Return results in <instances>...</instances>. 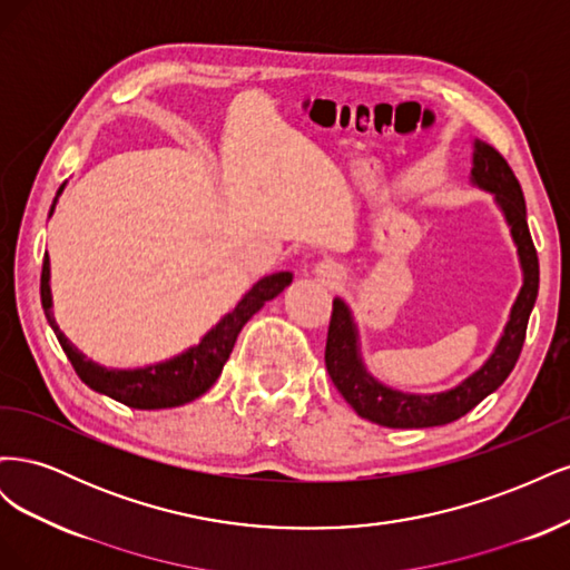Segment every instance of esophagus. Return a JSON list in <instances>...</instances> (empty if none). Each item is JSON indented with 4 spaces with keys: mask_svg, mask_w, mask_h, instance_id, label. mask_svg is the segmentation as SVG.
Listing matches in <instances>:
<instances>
[{
    "mask_svg": "<svg viewBox=\"0 0 570 570\" xmlns=\"http://www.w3.org/2000/svg\"><path fill=\"white\" fill-rule=\"evenodd\" d=\"M316 273L321 275L323 281H327V283H337V281L342 278V271H340V266H337V264H333V262H321V264L316 266Z\"/></svg>",
    "mask_w": 570,
    "mask_h": 570,
    "instance_id": "esophagus-1",
    "label": "esophagus"
}]
</instances>
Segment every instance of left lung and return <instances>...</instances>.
<instances>
[{"instance_id": "obj_1", "label": "left lung", "mask_w": 570, "mask_h": 570, "mask_svg": "<svg viewBox=\"0 0 570 570\" xmlns=\"http://www.w3.org/2000/svg\"><path fill=\"white\" fill-rule=\"evenodd\" d=\"M473 164V180L480 187L494 193L499 206H502V212L511 226V235L515 239V245H519L521 264L525 273L521 295L511 308V318L507 323L504 337L497 344V350L488 364L478 373H473L469 381H463L459 387L442 394H402L375 383L364 371V366H361V361L356 356V333L352 316L344 302L335 299L325 340V368L337 392L347 400V404L361 419H368L385 428L446 425L465 416V413L485 400L490 392L502 385L521 356L528 318L534 299H538L540 287V262L538 249H534L528 230L523 189L509 161L494 147L485 142H475Z\"/></svg>"}]
</instances>
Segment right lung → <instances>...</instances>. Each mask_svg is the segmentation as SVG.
<instances>
[{
  "instance_id": "right-lung-1",
  "label": "right lung",
  "mask_w": 570,
  "mask_h": 570,
  "mask_svg": "<svg viewBox=\"0 0 570 570\" xmlns=\"http://www.w3.org/2000/svg\"><path fill=\"white\" fill-rule=\"evenodd\" d=\"M61 193V187H59ZM292 283L289 273H273L258 281L247 295L243 297L233 312L223 318L212 333H206L197 347L187 350L185 354L166 361V364H157L149 368H135V371H114L101 368L92 361L85 358L71 342L63 337V333L57 327L55 318H51V295H49V258L45 256L42 262V275H40V297L42 308L47 314L49 325L55 327V335L63 347L68 361H71L80 381L111 396V400L126 404L130 409H170L180 406L197 400L206 390H209L216 377L226 364L235 340L243 331V325L262 308L268 299L278 297L281 292Z\"/></svg>"
}]
</instances>
